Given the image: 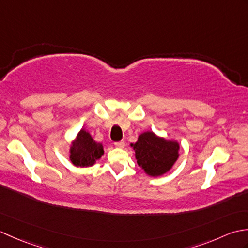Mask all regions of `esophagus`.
Wrapping results in <instances>:
<instances>
[{
    "mask_svg": "<svg viewBox=\"0 0 248 248\" xmlns=\"http://www.w3.org/2000/svg\"><path fill=\"white\" fill-rule=\"evenodd\" d=\"M114 145L117 147V148H124V140H119V141H115Z\"/></svg>",
    "mask_w": 248,
    "mask_h": 248,
    "instance_id": "esophagus-1",
    "label": "esophagus"
}]
</instances>
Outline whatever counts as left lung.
<instances>
[{"label":"left lung","mask_w":248,"mask_h":248,"mask_svg":"<svg viewBox=\"0 0 248 248\" xmlns=\"http://www.w3.org/2000/svg\"><path fill=\"white\" fill-rule=\"evenodd\" d=\"M131 146L135 151L138 164L149 176L155 177L165 173L179 156L178 143L157 138L154 132L140 135L139 140Z\"/></svg>","instance_id":"1"}]
</instances>
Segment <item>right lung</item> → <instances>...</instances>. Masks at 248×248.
Instances as JSON below:
<instances>
[{
    "mask_svg": "<svg viewBox=\"0 0 248 248\" xmlns=\"http://www.w3.org/2000/svg\"><path fill=\"white\" fill-rule=\"evenodd\" d=\"M103 155V147L96 143L88 132L81 130L70 148V160L76 166H92Z\"/></svg>",
    "mask_w": 248,
    "mask_h": 248,
    "instance_id": "1",
    "label": "right lung"
}]
</instances>
